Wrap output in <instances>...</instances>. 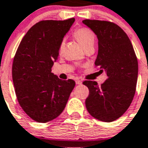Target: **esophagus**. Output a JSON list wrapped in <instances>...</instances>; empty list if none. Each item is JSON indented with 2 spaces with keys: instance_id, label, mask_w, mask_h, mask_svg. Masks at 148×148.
I'll list each match as a JSON object with an SVG mask.
<instances>
[{
  "instance_id": "34e87169",
  "label": "esophagus",
  "mask_w": 148,
  "mask_h": 148,
  "mask_svg": "<svg viewBox=\"0 0 148 148\" xmlns=\"http://www.w3.org/2000/svg\"><path fill=\"white\" fill-rule=\"evenodd\" d=\"M76 84H77V85H81V84H82V81L79 79H77L76 80Z\"/></svg>"
}]
</instances>
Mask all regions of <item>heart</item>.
<instances>
[{
    "label": "heart",
    "mask_w": 148,
    "mask_h": 148,
    "mask_svg": "<svg viewBox=\"0 0 148 148\" xmlns=\"http://www.w3.org/2000/svg\"><path fill=\"white\" fill-rule=\"evenodd\" d=\"M74 37L79 41L81 45L84 47V49L90 45H93L95 41V34L92 30L88 29L87 27H79L74 30ZM64 40L60 41L59 45V51L61 52L64 47Z\"/></svg>",
    "instance_id": "1"
}]
</instances>
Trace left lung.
Instances as JSON below:
<instances>
[{
    "label": "left lung",
    "instance_id": "obj_1",
    "mask_svg": "<svg viewBox=\"0 0 148 148\" xmlns=\"http://www.w3.org/2000/svg\"><path fill=\"white\" fill-rule=\"evenodd\" d=\"M98 38L99 51L95 66L106 71L108 79L97 85L85 81L89 90L85 106L91 115L99 121L110 122L120 118L130 108L136 92L138 62L130 38L114 23L85 19Z\"/></svg>",
    "mask_w": 148,
    "mask_h": 148
}]
</instances>
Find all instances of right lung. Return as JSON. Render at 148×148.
I'll return each mask as SVG.
<instances>
[{"mask_svg": "<svg viewBox=\"0 0 148 148\" xmlns=\"http://www.w3.org/2000/svg\"><path fill=\"white\" fill-rule=\"evenodd\" d=\"M75 18L42 20L27 31L12 63L16 97L24 112L40 123L52 121L63 112L75 86L72 79H60L51 73L59 56V45Z\"/></svg>", "mask_w": 148, "mask_h": 148, "instance_id": "obj_1", "label": "right lung"}]
</instances>
